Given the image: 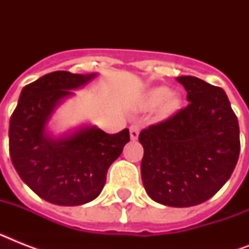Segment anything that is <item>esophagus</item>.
I'll return each mask as SVG.
<instances>
[{"label":"esophagus","instance_id":"34e87169","mask_svg":"<svg viewBox=\"0 0 249 249\" xmlns=\"http://www.w3.org/2000/svg\"><path fill=\"white\" fill-rule=\"evenodd\" d=\"M129 130H130V140L132 141L138 140V136H140V125L133 124Z\"/></svg>","mask_w":249,"mask_h":249}]
</instances>
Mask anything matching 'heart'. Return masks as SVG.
<instances>
[{
	"mask_svg": "<svg viewBox=\"0 0 249 249\" xmlns=\"http://www.w3.org/2000/svg\"><path fill=\"white\" fill-rule=\"evenodd\" d=\"M179 103H181L179 97L177 94H170V90L165 86L154 88L144 97V105L147 107H156L161 105V112L165 115L176 111Z\"/></svg>",
	"mask_w": 249,
	"mask_h": 249,
	"instance_id": "1",
	"label": "heart"
}]
</instances>
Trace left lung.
I'll return each instance as SVG.
<instances>
[{
    "mask_svg": "<svg viewBox=\"0 0 249 249\" xmlns=\"http://www.w3.org/2000/svg\"><path fill=\"white\" fill-rule=\"evenodd\" d=\"M176 80L190 103L141 132V174L152 200L185 208L211 199L228 182L239 158V124L221 88L194 76Z\"/></svg>",
    "mask_w": 249,
    "mask_h": 249,
    "instance_id": "left-lung-1",
    "label": "left lung"
}]
</instances>
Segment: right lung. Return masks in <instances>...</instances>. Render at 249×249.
<instances>
[{"label":"right lung","instance_id":"obj_1","mask_svg":"<svg viewBox=\"0 0 249 249\" xmlns=\"http://www.w3.org/2000/svg\"><path fill=\"white\" fill-rule=\"evenodd\" d=\"M98 73L56 71L21 90L10 119V158L25 185L56 205H83L94 200L106 183L109 165L129 142V130L107 134L86 124L59 136L49 123L72 90L85 86Z\"/></svg>","mask_w":249,"mask_h":249}]
</instances>
